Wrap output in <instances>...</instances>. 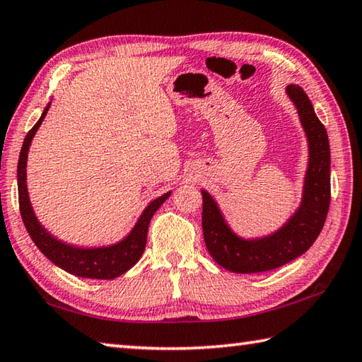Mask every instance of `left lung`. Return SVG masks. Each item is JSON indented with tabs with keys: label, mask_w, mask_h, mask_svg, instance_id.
Here are the masks:
<instances>
[{
	"label": "left lung",
	"mask_w": 362,
	"mask_h": 362,
	"mask_svg": "<svg viewBox=\"0 0 362 362\" xmlns=\"http://www.w3.org/2000/svg\"><path fill=\"white\" fill-rule=\"evenodd\" d=\"M285 93L296 107L309 146L303 197L295 213L269 235L243 238L231 230L213 195L202 189L204 244L217 264L236 274L276 269L303 255L318 238L329 209L331 151L328 134L301 86L288 85Z\"/></svg>",
	"instance_id": "8db88e82"
}]
</instances>
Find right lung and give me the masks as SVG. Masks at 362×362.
<instances>
[{"mask_svg":"<svg viewBox=\"0 0 362 362\" xmlns=\"http://www.w3.org/2000/svg\"><path fill=\"white\" fill-rule=\"evenodd\" d=\"M52 102L47 104L42 115H40L39 121L33 126L31 131L26 134L23 140L22 151H20L18 158V167H17V186H18V204H20V214L26 230L31 236L34 244L37 245L39 250L49 258L52 263H54L58 268L64 269L77 277H86V279H117L121 274H124L132 266L137 263L143 250L146 245V236H148V225L151 222V217L154 216L162 203L165 202L172 190L163 194L158 199L153 200L148 206L143 209V213L135 222L132 230L129 231L127 236L122 238L121 241L108 245H99V247H80V245L67 244L64 241L58 240L53 236L49 230H47L42 223L37 221L36 213L31 206L28 186H26V160H28V151L31 146V141L36 135L37 129L42 124L47 112H49Z\"/></svg>","mask_w":362,"mask_h":362,"instance_id":"1","label":"right lung"}]
</instances>
